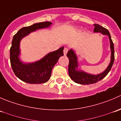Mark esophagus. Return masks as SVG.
Here are the masks:
<instances>
[{"instance_id": "esophagus-1", "label": "esophagus", "mask_w": 121, "mask_h": 121, "mask_svg": "<svg viewBox=\"0 0 121 121\" xmlns=\"http://www.w3.org/2000/svg\"><path fill=\"white\" fill-rule=\"evenodd\" d=\"M68 51V48H67V47H65V48H64V50H63V52H64V55H65V56L67 54Z\"/></svg>"}]
</instances>
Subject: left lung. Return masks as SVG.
<instances>
[{
  "instance_id": "obj_1",
  "label": "left lung",
  "mask_w": 121,
  "mask_h": 121,
  "mask_svg": "<svg viewBox=\"0 0 121 121\" xmlns=\"http://www.w3.org/2000/svg\"><path fill=\"white\" fill-rule=\"evenodd\" d=\"M95 26L94 29V33H101L102 35H108L110 41V48L111 50V61L108 67L101 74L97 75H93L86 73L83 71H78V59L75 52L73 50L71 49L68 52L67 56L69 60V64H68V74L69 77L75 82L83 85H89V84H94L98 82L99 81L103 79L107 74H108L111 69L112 67L114 62V46L112 40L111 39L110 33L109 31L105 28L103 27L98 24H94Z\"/></svg>"
}]
</instances>
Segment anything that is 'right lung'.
<instances>
[{"instance_id":"right-lung-1","label":"right lung","mask_w":121,"mask_h":121,"mask_svg":"<svg viewBox=\"0 0 121 121\" xmlns=\"http://www.w3.org/2000/svg\"><path fill=\"white\" fill-rule=\"evenodd\" d=\"M52 24L50 22L35 23L24 27L13 36L10 49V59L12 69L17 77L29 84H41L48 81L52 75V71L61 56L64 55L62 47L54 52L47 54L39 61L31 63H23L19 58L20 42L23 37L38 29L48 27Z\"/></svg>"}]
</instances>
